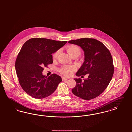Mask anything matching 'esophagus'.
<instances>
[{
  "mask_svg": "<svg viewBox=\"0 0 132 132\" xmlns=\"http://www.w3.org/2000/svg\"><path fill=\"white\" fill-rule=\"evenodd\" d=\"M68 79H69L68 78L64 77H62V81H66V80H68Z\"/></svg>",
  "mask_w": 132,
  "mask_h": 132,
  "instance_id": "1",
  "label": "esophagus"
}]
</instances>
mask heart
Listing matches in <instances>:
<instances>
[{
	"label": "heart",
	"instance_id": "obj_1",
	"mask_svg": "<svg viewBox=\"0 0 132 132\" xmlns=\"http://www.w3.org/2000/svg\"><path fill=\"white\" fill-rule=\"evenodd\" d=\"M67 51L72 57H78L81 54V50L80 47L75 44L69 45L67 48ZM59 50H57L53 53L52 56L53 59H55L56 58L59 53ZM75 70V67L73 66H63L59 69L60 72L65 76L71 75Z\"/></svg>",
	"mask_w": 132,
	"mask_h": 132
}]
</instances>
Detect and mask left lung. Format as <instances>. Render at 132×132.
Returning a JSON list of instances; mask_svg holds the SVG:
<instances>
[{
	"instance_id": "obj_1",
	"label": "left lung",
	"mask_w": 132,
	"mask_h": 132,
	"mask_svg": "<svg viewBox=\"0 0 132 132\" xmlns=\"http://www.w3.org/2000/svg\"><path fill=\"white\" fill-rule=\"evenodd\" d=\"M68 43L80 46L84 51L85 61L76 76L88 74V79L84 81L74 79L76 85L72 92L83 100H92L104 91L112 79L114 66L111 54L103 44L94 38H82Z\"/></svg>"
}]
</instances>
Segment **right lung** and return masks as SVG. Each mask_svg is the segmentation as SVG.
I'll return each mask as SVG.
<instances>
[{
    "mask_svg": "<svg viewBox=\"0 0 132 132\" xmlns=\"http://www.w3.org/2000/svg\"><path fill=\"white\" fill-rule=\"evenodd\" d=\"M67 41L32 38L22 46L15 62V69L23 89L31 97L41 99L52 94L62 81L60 76L43 75L44 67L53 63L52 54Z\"/></svg>",
    "mask_w": 132,
    "mask_h": 132,
    "instance_id": "obj_1",
    "label": "right lung"
}]
</instances>
